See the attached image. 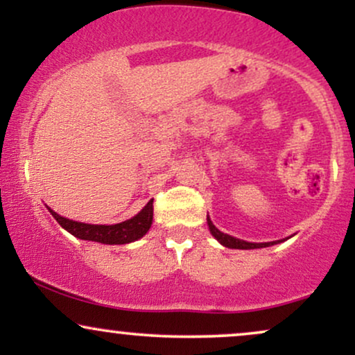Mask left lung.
Listing matches in <instances>:
<instances>
[{"label": "left lung", "mask_w": 355, "mask_h": 355, "mask_svg": "<svg viewBox=\"0 0 355 355\" xmlns=\"http://www.w3.org/2000/svg\"><path fill=\"white\" fill-rule=\"evenodd\" d=\"M207 223H209V229H210V234L214 235L215 239L218 240L220 243H222L223 247H229V248H240V250H250V248H262V247H270V245H275V243L279 242H284V240H277V242H266V243H252V242H245V240H240V239H235L232 237V235H227L223 234V232H220L217 227L211 223V220L207 217Z\"/></svg>", "instance_id": "obj_1"}]
</instances>
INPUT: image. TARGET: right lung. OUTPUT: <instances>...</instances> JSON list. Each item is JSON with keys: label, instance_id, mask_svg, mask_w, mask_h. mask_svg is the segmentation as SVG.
<instances>
[{"label": "right lung", "instance_id": "1", "mask_svg": "<svg viewBox=\"0 0 355 355\" xmlns=\"http://www.w3.org/2000/svg\"><path fill=\"white\" fill-rule=\"evenodd\" d=\"M48 210H50L56 222L64 230L75 235L76 239L92 240V242L107 243V245H123V243L135 242L150 230L153 222V198L138 211L135 217L125 220L121 223H115V225H92V223L75 222V220L61 217L51 209Z\"/></svg>", "mask_w": 355, "mask_h": 355}]
</instances>
